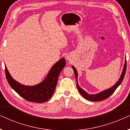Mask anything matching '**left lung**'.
Instances as JSON below:
<instances>
[{
	"label": "left lung",
	"mask_w": 130,
	"mask_h": 130,
	"mask_svg": "<svg viewBox=\"0 0 130 130\" xmlns=\"http://www.w3.org/2000/svg\"><path fill=\"white\" fill-rule=\"evenodd\" d=\"M72 68L73 69L74 72V75H75L76 80V83H77V89L80 92V93L81 94V95L85 99H87V100H89L90 101H93V102H98V101H101L104 100L107 98L109 97L112 94L113 92H115V90L117 89V88L120 86L121 83H122V80H123L124 76H125V74L126 72V68H127V61H126V57H125V63H124V68L123 70H122V72L121 73V75L120 79L118 80V82L115 83V84L113 85L112 87L108 89L105 90L104 91L99 92V93L97 94H89L88 93L86 92H85L84 90L82 88H81L79 86V84H78L77 82V72L75 69V67L72 66Z\"/></svg>",
	"instance_id": "8db88e82"
}]
</instances>
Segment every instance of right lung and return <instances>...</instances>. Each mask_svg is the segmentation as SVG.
<instances>
[{
	"label": "right lung",
	"instance_id": "1",
	"mask_svg": "<svg viewBox=\"0 0 130 130\" xmlns=\"http://www.w3.org/2000/svg\"><path fill=\"white\" fill-rule=\"evenodd\" d=\"M64 58L55 63L42 82L34 86L21 84L14 80L5 66V74L9 84L21 97L30 102L42 103L49 100L54 93L58 76L66 66Z\"/></svg>",
	"mask_w": 130,
	"mask_h": 130
}]
</instances>
